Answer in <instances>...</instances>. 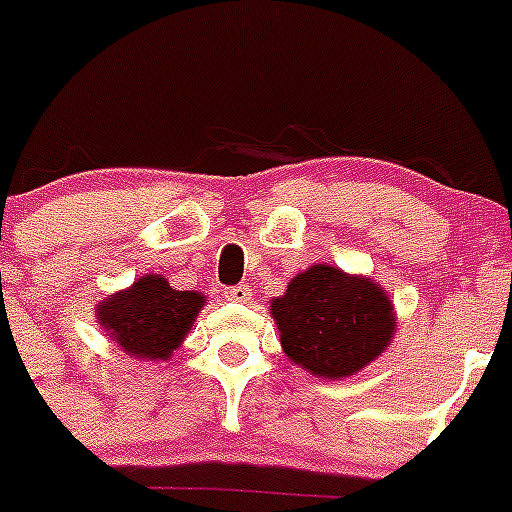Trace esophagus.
<instances>
[{"mask_svg": "<svg viewBox=\"0 0 512 512\" xmlns=\"http://www.w3.org/2000/svg\"><path fill=\"white\" fill-rule=\"evenodd\" d=\"M225 299H231V302H248L251 299V289L246 284H236V287L225 289Z\"/></svg>", "mask_w": 512, "mask_h": 512, "instance_id": "esophagus-1", "label": "esophagus"}]
</instances>
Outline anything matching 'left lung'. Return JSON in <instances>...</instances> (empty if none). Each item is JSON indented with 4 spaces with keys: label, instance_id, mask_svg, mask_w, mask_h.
I'll list each match as a JSON object with an SVG mask.
<instances>
[{
    "label": "left lung",
    "instance_id": "obj_1",
    "mask_svg": "<svg viewBox=\"0 0 512 512\" xmlns=\"http://www.w3.org/2000/svg\"><path fill=\"white\" fill-rule=\"evenodd\" d=\"M281 348L322 378H348L375 360L393 337L391 299L363 276L317 264L294 276L287 294L271 302Z\"/></svg>",
    "mask_w": 512,
    "mask_h": 512
}]
</instances>
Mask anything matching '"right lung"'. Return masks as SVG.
I'll use <instances>...</instances> for the list:
<instances>
[{"label": "right lung", "instance_id": "obj_1", "mask_svg": "<svg viewBox=\"0 0 512 512\" xmlns=\"http://www.w3.org/2000/svg\"><path fill=\"white\" fill-rule=\"evenodd\" d=\"M203 304L198 292H177L159 274H149L98 304V322L131 358L164 360L190 332Z\"/></svg>", "mask_w": 512, "mask_h": 512}]
</instances>
